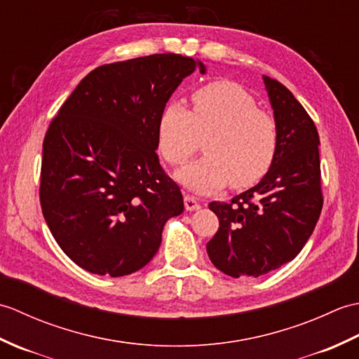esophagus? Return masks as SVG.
<instances>
[{
    "label": "esophagus",
    "mask_w": 359,
    "mask_h": 359,
    "mask_svg": "<svg viewBox=\"0 0 359 359\" xmlns=\"http://www.w3.org/2000/svg\"><path fill=\"white\" fill-rule=\"evenodd\" d=\"M184 202H185V208L187 211H196L201 208V203L197 202V199L194 196H189V194H185L184 197Z\"/></svg>",
    "instance_id": "esophagus-1"
}]
</instances>
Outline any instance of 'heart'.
<instances>
[{
  "label": "heart",
  "instance_id": "obj_1",
  "mask_svg": "<svg viewBox=\"0 0 359 359\" xmlns=\"http://www.w3.org/2000/svg\"><path fill=\"white\" fill-rule=\"evenodd\" d=\"M191 112L180 103L165 106L158 118V149L170 165L191 158L205 137V154L175 174L196 193L225 187L247 188L269 172L278 151V126L257 109L255 98L230 81H212L191 94Z\"/></svg>",
  "mask_w": 359,
  "mask_h": 359
}]
</instances>
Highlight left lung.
<instances>
[{
    "mask_svg": "<svg viewBox=\"0 0 359 359\" xmlns=\"http://www.w3.org/2000/svg\"><path fill=\"white\" fill-rule=\"evenodd\" d=\"M262 79L278 126L276 157L256 187L228 203H210L219 230L208 256L231 278H259L293 261L323 210L318 129L282 83Z\"/></svg>",
    "mask_w": 359,
    "mask_h": 359,
    "instance_id": "1",
    "label": "left lung"
}]
</instances>
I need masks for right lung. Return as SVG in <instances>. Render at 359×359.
Masks as SVG:
<instances>
[{
	"mask_svg": "<svg viewBox=\"0 0 359 359\" xmlns=\"http://www.w3.org/2000/svg\"><path fill=\"white\" fill-rule=\"evenodd\" d=\"M205 65L179 53L103 65L53 117L43 142L40 203L53 239L81 269L125 276L160 247L184 211L160 166L157 126L170 97Z\"/></svg>",
	"mask_w": 359,
	"mask_h": 359,
	"instance_id": "right-lung-1",
	"label": "right lung"
}]
</instances>
